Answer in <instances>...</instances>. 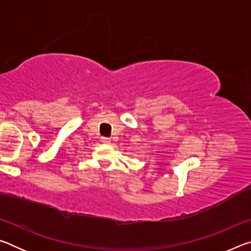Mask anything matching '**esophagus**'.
Masks as SVG:
<instances>
[{"mask_svg":"<svg viewBox=\"0 0 251 251\" xmlns=\"http://www.w3.org/2000/svg\"><path fill=\"white\" fill-rule=\"evenodd\" d=\"M100 142L103 144H109L110 143V139L108 137H101L100 138Z\"/></svg>","mask_w":251,"mask_h":251,"instance_id":"34e87169","label":"esophagus"}]
</instances>
